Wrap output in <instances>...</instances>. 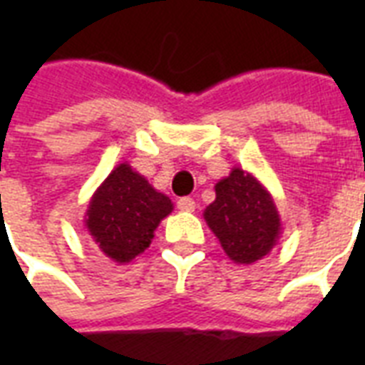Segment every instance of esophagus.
Listing matches in <instances>:
<instances>
[{"mask_svg": "<svg viewBox=\"0 0 365 365\" xmlns=\"http://www.w3.org/2000/svg\"><path fill=\"white\" fill-rule=\"evenodd\" d=\"M178 205V210H182V212H195V200L193 199H189V197H182V199L178 200L176 202Z\"/></svg>", "mask_w": 365, "mask_h": 365, "instance_id": "obj_1", "label": "esophagus"}]
</instances>
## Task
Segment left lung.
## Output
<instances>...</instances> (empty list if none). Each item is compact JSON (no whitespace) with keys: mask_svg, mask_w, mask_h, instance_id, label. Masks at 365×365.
I'll list each match as a JSON object with an SVG mask.
<instances>
[{"mask_svg":"<svg viewBox=\"0 0 365 365\" xmlns=\"http://www.w3.org/2000/svg\"><path fill=\"white\" fill-rule=\"evenodd\" d=\"M202 216L237 265L263 259L282 235L280 214L269 189L239 166L216 183V200Z\"/></svg>","mask_w":365,"mask_h":365,"instance_id":"8db88e82","label":"left lung"}]
</instances>
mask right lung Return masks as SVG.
<instances>
[{"label":"right lung","instance_id":"add662e5","mask_svg":"<svg viewBox=\"0 0 365 365\" xmlns=\"http://www.w3.org/2000/svg\"><path fill=\"white\" fill-rule=\"evenodd\" d=\"M172 200L132 168L117 165L88 200L85 227L96 248L119 265L145 252Z\"/></svg>","mask_w":365,"mask_h":365}]
</instances>
